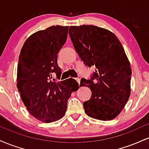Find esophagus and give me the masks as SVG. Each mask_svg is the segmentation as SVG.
<instances>
[{
	"mask_svg": "<svg viewBox=\"0 0 149 149\" xmlns=\"http://www.w3.org/2000/svg\"><path fill=\"white\" fill-rule=\"evenodd\" d=\"M75 79H76V81L78 82V84H80V78H75Z\"/></svg>",
	"mask_w": 149,
	"mask_h": 149,
	"instance_id": "34e87169",
	"label": "esophagus"
}]
</instances>
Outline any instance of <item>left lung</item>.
Segmentation results:
<instances>
[{
	"mask_svg": "<svg viewBox=\"0 0 149 149\" xmlns=\"http://www.w3.org/2000/svg\"><path fill=\"white\" fill-rule=\"evenodd\" d=\"M69 33L84 64L96 68L90 78L80 80V87L92 91L83 103L85 112L100 120L115 118L130 95V64L120 42L112 32L93 25L70 26Z\"/></svg>",
	"mask_w": 149,
	"mask_h": 149,
	"instance_id": "left-lung-1",
	"label": "left lung"
}]
</instances>
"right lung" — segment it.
<instances>
[{
  "label": "right lung",
  "mask_w": 149,
  "mask_h": 149,
  "mask_svg": "<svg viewBox=\"0 0 149 149\" xmlns=\"http://www.w3.org/2000/svg\"><path fill=\"white\" fill-rule=\"evenodd\" d=\"M68 30L69 26L57 25L36 32L26 40L19 57L17 86L22 100L31 115L43 122L61 119L71 93L79 88L71 78L59 80L57 54Z\"/></svg>",
  "instance_id": "right-lung-1"
}]
</instances>
